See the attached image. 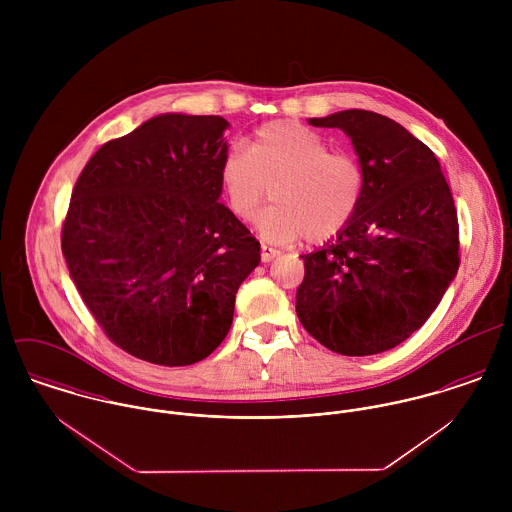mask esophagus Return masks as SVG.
<instances>
[{"mask_svg": "<svg viewBox=\"0 0 512 512\" xmlns=\"http://www.w3.org/2000/svg\"><path fill=\"white\" fill-rule=\"evenodd\" d=\"M276 256H280V250L262 244V248H260V258H262V262H272Z\"/></svg>", "mask_w": 512, "mask_h": 512, "instance_id": "esophagus-1", "label": "esophagus"}]
</instances>
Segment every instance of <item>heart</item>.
<instances>
[{"instance_id":"heart-1","label":"heart","mask_w":512,"mask_h":512,"mask_svg":"<svg viewBox=\"0 0 512 512\" xmlns=\"http://www.w3.org/2000/svg\"><path fill=\"white\" fill-rule=\"evenodd\" d=\"M219 179L228 211L240 220L254 219L272 189L274 205L260 215L258 232L278 244L301 236L323 244L339 236L365 197L359 157L329 151L319 134L290 120L264 124L248 149L230 147Z\"/></svg>"}]
</instances>
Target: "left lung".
<instances>
[{"mask_svg": "<svg viewBox=\"0 0 512 512\" xmlns=\"http://www.w3.org/2000/svg\"><path fill=\"white\" fill-rule=\"evenodd\" d=\"M309 124L351 138L365 169V197L333 242L301 256L295 311L333 353H384L428 321L457 274L453 197L434 151L394 120L345 110Z\"/></svg>", "mask_w": 512, "mask_h": 512, "instance_id": "8db88e82", "label": "left lung"}]
</instances>
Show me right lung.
Listing matches in <instances>:
<instances>
[{
  "label": "right lung",
  "mask_w": 512,
  "mask_h": 512,
  "mask_svg": "<svg viewBox=\"0 0 512 512\" xmlns=\"http://www.w3.org/2000/svg\"><path fill=\"white\" fill-rule=\"evenodd\" d=\"M220 116L161 114L100 147L63 220L74 286L106 337L161 366L224 341L260 242L219 203Z\"/></svg>",
  "instance_id": "obj_1"
}]
</instances>
